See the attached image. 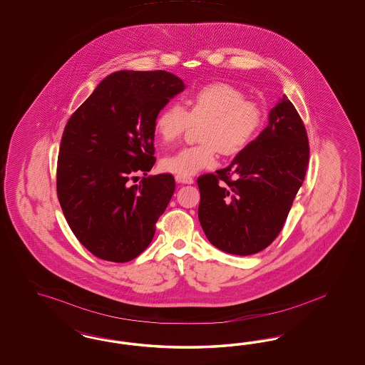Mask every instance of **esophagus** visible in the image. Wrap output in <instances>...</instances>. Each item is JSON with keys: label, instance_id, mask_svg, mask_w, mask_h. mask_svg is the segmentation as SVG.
<instances>
[{"label": "esophagus", "instance_id": "esophagus-1", "mask_svg": "<svg viewBox=\"0 0 365 365\" xmlns=\"http://www.w3.org/2000/svg\"><path fill=\"white\" fill-rule=\"evenodd\" d=\"M175 180L178 183H183V185H191L194 183V179L191 177H182V175H177Z\"/></svg>", "mask_w": 365, "mask_h": 365}]
</instances>
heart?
<instances>
[{"mask_svg":"<svg viewBox=\"0 0 365 365\" xmlns=\"http://www.w3.org/2000/svg\"><path fill=\"white\" fill-rule=\"evenodd\" d=\"M163 107L156 115L155 133L171 143L186 131L190 123L205 122L198 145L182 147L160 159V168L170 174L190 177L215 166L217 156L237 155L252 143L264 124L262 110L242 91L226 83H211L197 89L186 101Z\"/></svg>","mask_w":365,"mask_h":365,"instance_id":"obj_1","label":"heart"}]
</instances>
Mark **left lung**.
I'll list each match as a JSON object with an SVG mask.
<instances>
[{"mask_svg": "<svg viewBox=\"0 0 365 365\" xmlns=\"http://www.w3.org/2000/svg\"><path fill=\"white\" fill-rule=\"evenodd\" d=\"M308 163L305 125L284 95L265 130L229 166L198 178V218L207 240L229 255L266 249L282 230Z\"/></svg>", "mask_w": 365, "mask_h": 365, "instance_id": "1", "label": "left lung"}]
</instances>
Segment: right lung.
Returning <instances> with one entry per match:
<instances>
[{"label":"right lung","mask_w":365,"mask_h":365,"mask_svg":"<svg viewBox=\"0 0 365 365\" xmlns=\"http://www.w3.org/2000/svg\"><path fill=\"white\" fill-rule=\"evenodd\" d=\"M185 89L166 71H119L104 78L66 123L57 159V197L71 230L101 259L128 262L143 253L175 190L153 168L154 122Z\"/></svg>","instance_id":"obj_1"}]
</instances>
